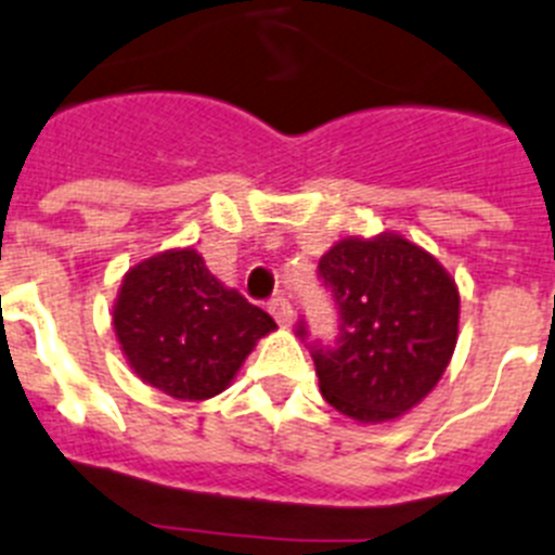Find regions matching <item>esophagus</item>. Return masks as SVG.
<instances>
[{
    "label": "esophagus",
    "mask_w": 555,
    "mask_h": 555,
    "mask_svg": "<svg viewBox=\"0 0 555 555\" xmlns=\"http://www.w3.org/2000/svg\"><path fill=\"white\" fill-rule=\"evenodd\" d=\"M269 311H272V317L283 325V328H288V325L295 323V311H292V302H288L286 297H274V300L269 302Z\"/></svg>",
    "instance_id": "34e87169"
}]
</instances>
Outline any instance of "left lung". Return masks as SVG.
Returning <instances> with one entry per match:
<instances>
[{"instance_id": "obj_1", "label": "left lung", "mask_w": 555, "mask_h": 555, "mask_svg": "<svg viewBox=\"0 0 555 555\" xmlns=\"http://www.w3.org/2000/svg\"><path fill=\"white\" fill-rule=\"evenodd\" d=\"M320 274L343 314L339 345L314 350L323 399L357 424L399 421L452 362L457 283L435 255L399 232L339 238L320 258Z\"/></svg>"}]
</instances>
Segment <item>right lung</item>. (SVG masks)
I'll list each match as a JSON object with an SVG mask.
<instances>
[{"label":"right lung","mask_w":555,"mask_h":555,"mask_svg":"<svg viewBox=\"0 0 555 555\" xmlns=\"http://www.w3.org/2000/svg\"><path fill=\"white\" fill-rule=\"evenodd\" d=\"M112 325L137 378L179 401L224 392L260 336L278 328L193 246L156 253L122 274Z\"/></svg>","instance_id":"obj_1"}]
</instances>
